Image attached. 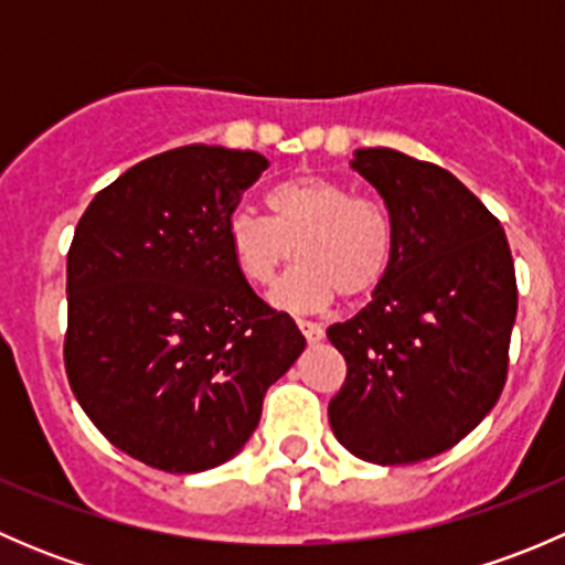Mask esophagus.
<instances>
[{
    "instance_id": "obj_1",
    "label": "esophagus",
    "mask_w": 565,
    "mask_h": 565,
    "mask_svg": "<svg viewBox=\"0 0 565 565\" xmlns=\"http://www.w3.org/2000/svg\"><path fill=\"white\" fill-rule=\"evenodd\" d=\"M298 328H300V333L306 335V341H309V344H317V341L324 339L322 324L309 322V319H298Z\"/></svg>"
}]
</instances>
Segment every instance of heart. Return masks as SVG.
I'll return each mask as SVG.
<instances>
[{"label":"heart","instance_id":"obj_1","mask_svg":"<svg viewBox=\"0 0 565 565\" xmlns=\"http://www.w3.org/2000/svg\"><path fill=\"white\" fill-rule=\"evenodd\" d=\"M267 215L235 210L226 246L237 273L254 287H270L298 250V265L281 278L270 303L281 311H319L344 298H363L385 278L393 230L385 210L352 196L322 174H298L267 191Z\"/></svg>","mask_w":565,"mask_h":565}]
</instances>
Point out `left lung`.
<instances>
[{
    "label": "left lung",
    "mask_w": 565,
    "mask_h": 565,
    "mask_svg": "<svg viewBox=\"0 0 565 565\" xmlns=\"http://www.w3.org/2000/svg\"><path fill=\"white\" fill-rule=\"evenodd\" d=\"M350 167L383 196L393 256L372 303L328 328L347 361L328 420L358 459L415 465L457 446L498 404L514 262L500 221L446 169L391 147L355 150Z\"/></svg>",
    "instance_id": "left-lung-1"
}]
</instances>
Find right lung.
<instances>
[{"mask_svg": "<svg viewBox=\"0 0 565 565\" xmlns=\"http://www.w3.org/2000/svg\"><path fill=\"white\" fill-rule=\"evenodd\" d=\"M265 167L250 150L177 147L119 174L73 235L67 380L106 440L158 470L241 454L267 388L306 350L226 246V221Z\"/></svg>", "mask_w": 565, "mask_h": 565, "instance_id": "1", "label": "right lung"}]
</instances>
